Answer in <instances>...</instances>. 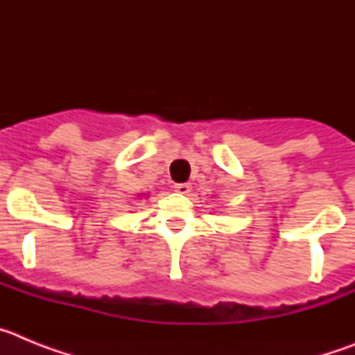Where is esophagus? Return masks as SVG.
I'll use <instances>...</instances> for the list:
<instances>
[{
	"mask_svg": "<svg viewBox=\"0 0 355 355\" xmlns=\"http://www.w3.org/2000/svg\"><path fill=\"white\" fill-rule=\"evenodd\" d=\"M174 188H175V192L183 193V196H184V193H188L190 190H192V184H190V183H175Z\"/></svg>",
	"mask_w": 355,
	"mask_h": 355,
	"instance_id": "1",
	"label": "esophagus"
}]
</instances>
